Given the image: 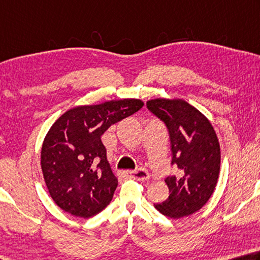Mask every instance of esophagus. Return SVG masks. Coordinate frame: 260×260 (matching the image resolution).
Segmentation results:
<instances>
[{
    "label": "esophagus",
    "instance_id": "34e87169",
    "mask_svg": "<svg viewBox=\"0 0 260 260\" xmlns=\"http://www.w3.org/2000/svg\"><path fill=\"white\" fill-rule=\"evenodd\" d=\"M127 175L129 177L136 179V181H148L150 178V174L148 171H145V169H138V171H133V172H127L126 173Z\"/></svg>",
    "mask_w": 260,
    "mask_h": 260
}]
</instances>
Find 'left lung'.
<instances>
[{"instance_id": "8db88e82", "label": "left lung", "mask_w": 260, "mask_h": 260, "mask_svg": "<svg viewBox=\"0 0 260 260\" xmlns=\"http://www.w3.org/2000/svg\"><path fill=\"white\" fill-rule=\"evenodd\" d=\"M148 109L166 125L172 144V165L177 176H168V199L154 208L178 219L200 210L209 200L220 169V148L216 132L205 115L181 99H154Z\"/></svg>"}]
</instances>
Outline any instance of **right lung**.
<instances>
[{
  "label": "right lung",
  "mask_w": 260,
  "mask_h": 260,
  "mask_svg": "<svg viewBox=\"0 0 260 260\" xmlns=\"http://www.w3.org/2000/svg\"><path fill=\"white\" fill-rule=\"evenodd\" d=\"M143 105L139 99H122L79 106L52 125L42 145L41 166L51 198L63 211L89 218L110 204L118 179L101 136Z\"/></svg>",
  "instance_id": "add662e5"
}]
</instances>
